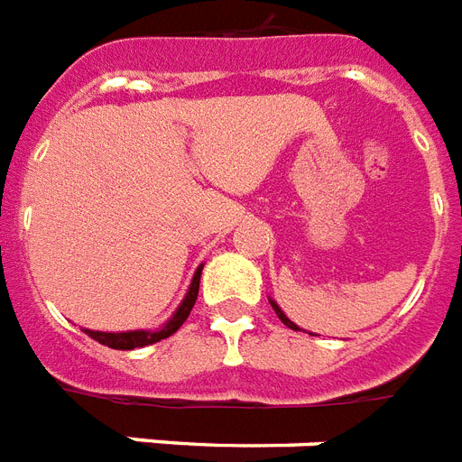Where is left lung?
<instances>
[{
	"mask_svg": "<svg viewBox=\"0 0 462 462\" xmlns=\"http://www.w3.org/2000/svg\"><path fill=\"white\" fill-rule=\"evenodd\" d=\"M269 305H272V308H274L276 317H279V319H282V322L286 324V327H289V329H293V331H300V327H298V324H295V322H291L289 317L283 315V310L279 308V305H276V300H272V298H269Z\"/></svg>",
	"mask_w": 462,
	"mask_h": 462,
	"instance_id": "left-lung-1",
	"label": "left lung"
}]
</instances>
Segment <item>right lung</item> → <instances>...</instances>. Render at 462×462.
Instances as JSON below:
<instances>
[{
  "label": "right lung",
  "instance_id": "1",
  "mask_svg": "<svg viewBox=\"0 0 462 462\" xmlns=\"http://www.w3.org/2000/svg\"><path fill=\"white\" fill-rule=\"evenodd\" d=\"M202 267L195 269L193 282L188 286L186 298L180 300V305L176 308L171 317H169L167 322L162 324L160 329H131V331H95V329H83L85 334L99 341L102 346H109V348L116 350H133V348H143V346H150V343H157L162 338H169L171 334L180 329V324L186 322L188 315H190V310H193L195 300H198V289H200V274Z\"/></svg>",
  "mask_w": 462,
  "mask_h": 462
}]
</instances>
